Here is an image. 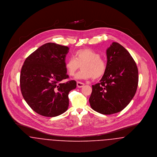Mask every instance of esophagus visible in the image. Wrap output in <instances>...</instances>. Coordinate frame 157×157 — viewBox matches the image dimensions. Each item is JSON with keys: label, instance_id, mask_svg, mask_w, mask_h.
I'll return each instance as SVG.
<instances>
[{"label": "esophagus", "instance_id": "obj_1", "mask_svg": "<svg viewBox=\"0 0 157 157\" xmlns=\"http://www.w3.org/2000/svg\"><path fill=\"white\" fill-rule=\"evenodd\" d=\"M76 84H77V87H78V88H82V87H84V85H85L84 83H82L81 82H79V81L77 82Z\"/></svg>", "mask_w": 157, "mask_h": 157}]
</instances>
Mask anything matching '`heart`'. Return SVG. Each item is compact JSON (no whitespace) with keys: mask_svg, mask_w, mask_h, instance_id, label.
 Instances as JSON below:
<instances>
[{"mask_svg":"<svg viewBox=\"0 0 157 157\" xmlns=\"http://www.w3.org/2000/svg\"><path fill=\"white\" fill-rule=\"evenodd\" d=\"M82 66V69L77 75L79 79H88L93 78L98 79L104 76L106 70V64L98 53L90 49H82L76 51L75 58L70 57L65 63V67L70 76L75 75L76 72Z\"/></svg>","mask_w":157,"mask_h":157,"instance_id":"1","label":"heart"}]
</instances>
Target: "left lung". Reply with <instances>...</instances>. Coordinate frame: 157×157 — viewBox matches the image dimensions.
Returning <instances> with one entry per match:
<instances>
[{
	"label": "left lung",
	"instance_id": "8db88e82",
	"mask_svg": "<svg viewBox=\"0 0 157 157\" xmlns=\"http://www.w3.org/2000/svg\"><path fill=\"white\" fill-rule=\"evenodd\" d=\"M106 70L99 83L92 86L91 108L102 114L123 110L134 98L138 86L136 63L121 44L113 42L106 50Z\"/></svg>",
	"mask_w": 157,
	"mask_h": 157
}]
</instances>
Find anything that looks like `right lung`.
Returning <instances> with one entry per match:
<instances>
[{
  "label": "right lung",
  "instance_id": "right-lung-1",
  "mask_svg": "<svg viewBox=\"0 0 157 157\" xmlns=\"http://www.w3.org/2000/svg\"><path fill=\"white\" fill-rule=\"evenodd\" d=\"M67 46L48 43L25 59L21 67L20 85L22 96L28 105L40 115L55 117L69 107V93L76 87L69 78L65 67Z\"/></svg>",
  "mask_w": 157,
  "mask_h": 157
}]
</instances>
